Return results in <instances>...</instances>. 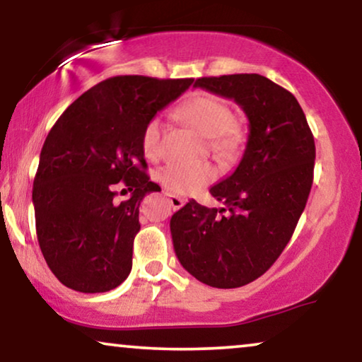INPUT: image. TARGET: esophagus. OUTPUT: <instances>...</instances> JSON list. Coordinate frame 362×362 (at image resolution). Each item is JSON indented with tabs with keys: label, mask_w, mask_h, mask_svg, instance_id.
<instances>
[{
	"label": "esophagus",
	"mask_w": 362,
	"mask_h": 362,
	"mask_svg": "<svg viewBox=\"0 0 362 362\" xmlns=\"http://www.w3.org/2000/svg\"><path fill=\"white\" fill-rule=\"evenodd\" d=\"M166 196H168V201H170L171 207H173V209H175V211L181 209V207L185 206V199H182V197L173 194V192H166Z\"/></svg>",
	"instance_id": "1"
}]
</instances>
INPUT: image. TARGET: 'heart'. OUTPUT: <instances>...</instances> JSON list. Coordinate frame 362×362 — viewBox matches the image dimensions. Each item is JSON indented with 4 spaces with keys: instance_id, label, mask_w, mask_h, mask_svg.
Returning <instances> with one entry per match:
<instances>
[{
    "instance_id": "heart-1",
    "label": "heart",
    "mask_w": 362,
    "mask_h": 362,
    "mask_svg": "<svg viewBox=\"0 0 362 362\" xmlns=\"http://www.w3.org/2000/svg\"><path fill=\"white\" fill-rule=\"evenodd\" d=\"M182 120L209 138L211 148L222 156H229L239 146V130L234 122L235 115L224 100L209 93H196L181 107ZM163 122L153 117L141 132L143 155L150 160L161 153ZM216 170L207 163H170L158 171L161 185L177 194H194L214 181Z\"/></svg>"
}]
</instances>
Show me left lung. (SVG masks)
<instances>
[{"instance_id": "obj_1", "label": "left lung", "mask_w": 362, "mask_h": 362, "mask_svg": "<svg viewBox=\"0 0 362 362\" xmlns=\"http://www.w3.org/2000/svg\"><path fill=\"white\" fill-rule=\"evenodd\" d=\"M194 87L234 100L249 136L235 171L211 187L224 207L187 202L171 217L173 245L194 279L237 288L264 275L291 239L313 185V133L293 93L259 74L201 77Z\"/></svg>"}]
</instances>
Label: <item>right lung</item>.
<instances>
[{"mask_svg": "<svg viewBox=\"0 0 362 362\" xmlns=\"http://www.w3.org/2000/svg\"><path fill=\"white\" fill-rule=\"evenodd\" d=\"M192 81L110 77L82 93L51 128L34 177L33 204L39 247L62 285L103 293L130 275L138 207L156 191L145 173L141 132ZM120 180L132 196L118 205Z\"/></svg>", "mask_w": 362, "mask_h": 362, "instance_id": "obj_1", "label": "right lung"}]
</instances>
